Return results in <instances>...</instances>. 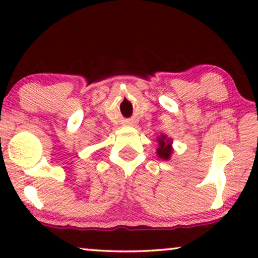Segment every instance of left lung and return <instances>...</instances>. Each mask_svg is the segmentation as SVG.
Returning <instances> with one entry per match:
<instances>
[{"label": "left lung", "mask_w": 258, "mask_h": 258, "mask_svg": "<svg viewBox=\"0 0 258 258\" xmlns=\"http://www.w3.org/2000/svg\"><path fill=\"white\" fill-rule=\"evenodd\" d=\"M158 142H159V148L158 150H156V153H158V155L161 159L168 160L171 156V153H172L171 141L166 138V136H161V137L158 139Z\"/></svg>", "instance_id": "left-lung-1"}]
</instances>
